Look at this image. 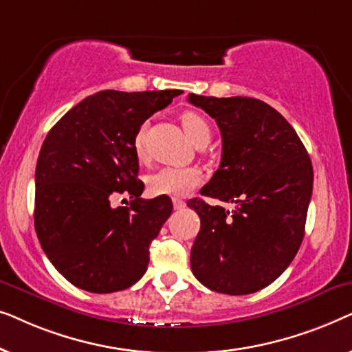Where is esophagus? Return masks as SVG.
<instances>
[{
  "mask_svg": "<svg viewBox=\"0 0 352 352\" xmlns=\"http://www.w3.org/2000/svg\"><path fill=\"white\" fill-rule=\"evenodd\" d=\"M173 205H175V210L186 208V201L181 200V199H173Z\"/></svg>",
  "mask_w": 352,
  "mask_h": 352,
  "instance_id": "esophagus-1",
  "label": "esophagus"
}]
</instances>
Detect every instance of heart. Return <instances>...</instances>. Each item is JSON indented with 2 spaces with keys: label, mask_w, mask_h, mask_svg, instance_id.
Masks as SVG:
<instances>
[{
  "label": "heart",
  "mask_w": 352,
  "mask_h": 352,
  "mask_svg": "<svg viewBox=\"0 0 352 352\" xmlns=\"http://www.w3.org/2000/svg\"><path fill=\"white\" fill-rule=\"evenodd\" d=\"M182 126L184 131L195 146L199 144H206L211 138V128L210 123L206 122L204 115L195 112V110H187L181 115ZM146 124L139 126V129L134 134L133 147L136 152V157L139 160L146 158ZM201 181V173L199 168L186 166H166L162 168L155 173H152L147 177V187L148 192L153 195H170V197H181L187 195L189 192L195 189Z\"/></svg>",
  "instance_id": "b5f03b06"
}]
</instances>
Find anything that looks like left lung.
Here are the masks:
<instances>
[{
  "label": "left lung",
  "instance_id": "8db88e82",
  "mask_svg": "<svg viewBox=\"0 0 352 352\" xmlns=\"http://www.w3.org/2000/svg\"><path fill=\"white\" fill-rule=\"evenodd\" d=\"M218 123L219 168L201 195L237 204L234 211L201 199L187 201L200 218L190 252L197 280L226 295L272 283L296 256L312 195L311 158L290 123L253 98L189 94Z\"/></svg>",
  "mask_w": 352,
  "mask_h": 352
}]
</instances>
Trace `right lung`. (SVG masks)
Masks as SVG:
<instances>
[{"instance_id":"obj_1","label":"right lung","mask_w":352,"mask_h":352,"mask_svg":"<svg viewBox=\"0 0 352 352\" xmlns=\"http://www.w3.org/2000/svg\"><path fill=\"white\" fill-rule=\"evenodd\" d=\"M181 89H105L72 107L47 133L35 171V230L70 283L91 293L131 287L170 218V197L146 200L133 141L139 126ZM129 195L126 207H113Z\"/></svg>"}]
</instances>
